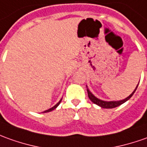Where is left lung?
I'll use <instances>...</instances> for the list:
<instances>
[{
	"mask_svg": "<svg viewBox=\"0 0 147 147\" xmlns=\"http://www.w3.org/2000/svg\"><path fill=\"white\" fill-rule=\"evenodd\" d=\"M139 84V83H138ZM138 85H137L136 88L134 90L131 94L129 95V96H127L126 98L123 99V100H111V101H107V100H100V99L97 98V97H96L94 95L92 94V92H90V90L88 88V87H87V91H88V98L90 99V100L92 102H93L96 105H99L100 107L104 108V109H113V108H116L117 107V106H119L121 105H122L123 103H125V101H127L128 100L131 98V96H132L134 93L135 92V91H136L137 88L138 86Z\"/></svg>",
	"mask_w": 147,
	"mask_h": 147,
	"instance_id": "obj_1",
	"label": "left lung"
}]
</instances>
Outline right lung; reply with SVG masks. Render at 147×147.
Instances as JSON below:
<instances>
[{"label": "right lung", "instance_id": "1", "mask_svg": "<svg viewBox=\"0 0 147 147\" xmlns=\"http://www.w3.org/2000/svg\"><path fill=\"white\" fill-rule=\"evenodd\" d=\"M61 101H62V99H60V100H59V102L57 103V104H56V105H54V106H53L52 108H51V109H47V110H45V111H43V112H42V113H48V112H51V111H52V110H54L55 109H56V108L58 107V106H59V105L60 104Z\"/></svg>", "mask_w": 147, "mask_h": 147}]
</instances>
